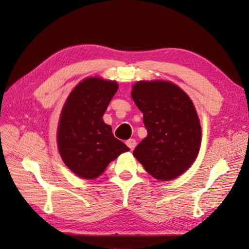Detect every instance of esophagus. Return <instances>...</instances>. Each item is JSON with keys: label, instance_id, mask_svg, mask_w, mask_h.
Masks as SVG:
<instances>
[{"label": "esophagus", "instance_id": "obj_1", "mask_svg": "<svg viewBox=\"0 0 249 249\" xmlns=\"http://www.w3.org/2000/svg\"><path fill=\"white\" fill-rule=\"evenodd\" d=\"M126 145L129 146L131 149H134L135 148V146H136V144H137V142H136V140L135 139H133V138H131V139H129V140H126Z\"/></svg>", "mask_w": 249, "mask_h": 249}]
</instances>
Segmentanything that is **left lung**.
Here are the masks:
<instances>
[{"instance_id":"obj_1","label":"left lung","mask_w":249,"mask_h":249,"mask_svg":"<svg viewBox=\"0 0 249 249\" xmlns=\"http://www.w3.org/2000/svg\"><path fill=\"white\" fill-rule=\"evenodd\" d=\"M131 95L147 130L134 157L155 178H177L196 159L201 143L200 123L192 101L168 81H139Z\"/></svg>"}]
</instances>
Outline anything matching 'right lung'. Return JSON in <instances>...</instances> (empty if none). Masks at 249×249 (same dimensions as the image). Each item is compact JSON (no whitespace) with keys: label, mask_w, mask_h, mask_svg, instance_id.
Masks as SVG:
<instances>
[{"label":"right lung","mask_w":249,"mask_h":249,"mask_svg":"<svg viewBox=\"0 0 249 249\" xmlns=\"http://www.w3.org/2000/svg\"><path fill=\"white\" fill-rule=\"evenodd\" d=\"M117 89L115 81L86 78L73 88L62 108L58 149L64 164L80 178L100 177L110 162L130 150L103 120Z\"/></svg>","instance_id":"1"}]
</instances>
